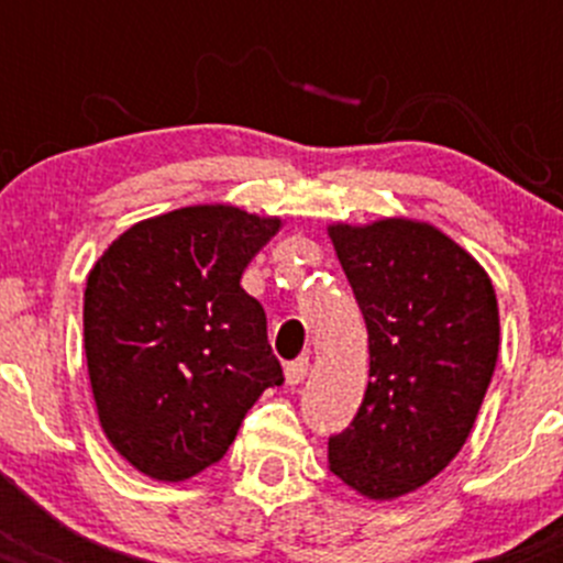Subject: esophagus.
I'll use <instances>...</instances> for the list:
<instances>
[{
    "label": "esophagus",
    "instance_id": "1",
    "mask_svg": "<svg viewBox=\"0 0 563 563\" xmlns=\"http://www.w3.org/2000/svg\"><path fill=\"white\" fill-rule=\"evenodd\" d=\"M308 371H310V360L308 356H299V360L288 362L286 365V382L291 384V387H297V384L305 382Z\"/></svg>",
    "mask_w": 563,
    "mask_h": 563
}]
</instances>
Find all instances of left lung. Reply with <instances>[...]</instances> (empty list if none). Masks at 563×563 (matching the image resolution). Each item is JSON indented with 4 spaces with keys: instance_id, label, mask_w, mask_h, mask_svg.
Masks as SVG:
<instances>
[{
    "instance_id": "1",
    "label": "left lung",
    "mask_w": 563,
    "mask_h": 563,
    "mask_svg": "<svg viewBox=\"0 0 563 563\" xmlns=\"http://www.w3.org/2000/svg\"><path fill=\"white\" fill-rule=\"evenodd\" d=\"M367 327L371 382L354 422L329 435V468L367 498H397L450 465L498 360L487 272L413 220L329 229Z\"/></svg>"
}]
</instances>
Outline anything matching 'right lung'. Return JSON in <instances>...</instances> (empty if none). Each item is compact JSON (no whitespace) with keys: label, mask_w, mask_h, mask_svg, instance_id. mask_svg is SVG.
<instances>
[{"label":"right lung","mask_w":563,"mask_h":563,"mask_svg":"<svg viewBox=\"0 0 563 563\" xmlns=\"http://www.w3.org/2000/svg\"><path fill=\"white\" fill-rule=\"evenodd\" d=\"M280 229L236 207H185L135 223L84 291V349L108 441L152 479L218 463L283 367L266 313L240 286Z\"/></svg>","instance_id":"1"}]
</instances>
